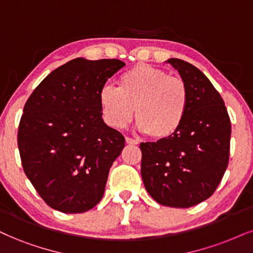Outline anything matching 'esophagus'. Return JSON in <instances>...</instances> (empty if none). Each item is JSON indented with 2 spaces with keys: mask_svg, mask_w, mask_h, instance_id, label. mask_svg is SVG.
<instances>
[{
  "mask_svg": "<svg viewBox=\"0 0 253 253\" xmlns=\"http://www.w3.org/2000/svg\"><path fill=\"white\" fill-rule=\"evenodd\" d=\"M126 142L127 143V144H131V145H137V144H138V141H136V139H133V138H130V137H126Z\"/></svg>",
  "mask_w": 253,
  "mask_h": 253,
  "instance_id": "esophagus-1",
  "label": "esophagus"
}]
</instances>
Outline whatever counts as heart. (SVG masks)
Instances as JSON below:
<instances>
[{
  "label": "heart",
  "instance_id": "b5f03b06",
  "mask_svg": "<svg viewBox=\"0 0 253 253\" xmlns=\"http://www.w3.org/2000/svg\"><path fill=\"white\" fill-rule=\"evenodd\" d=\"M105 121L114 127L126 126L133 117L142 132L157 139L172 136L182 126L189 105L188 86L180 77L148 64H137L120 77L117 86L99 91Z\"/></svg>",
  "mask_w": 253,
  "mask_h": 253
}]
</instances>
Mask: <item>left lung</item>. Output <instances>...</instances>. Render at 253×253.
<instances>
[{"mask_svg":"<svg viewBox=\"0 0 253 253\" xmlns=\"http://www.w3.org/2000/svg\"><path fill=\"white\" fill-rule=\"evenodd\" d=\"M167 63L188 86V110L172 136L141 143V174L156 202L190 208L211 197L223 178L229 163L231 122L222 96L201 70L179 58H169Z\"/></svg>","mask_w":253,"mask_h":253,"instance_id":"1","label":"left lung"}]
</instances>
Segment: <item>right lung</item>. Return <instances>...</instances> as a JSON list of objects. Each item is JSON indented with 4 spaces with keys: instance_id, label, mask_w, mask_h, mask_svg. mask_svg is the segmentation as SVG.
<instances>
[{
    "instance_id": "add662e5",
    "label": "right lung",
    "mask_w": 253,
    "mask_h": 253,
    "mask_svg": "<svg viewBox=\"0 0 253 253\" xmlns=\"http://www.w3.org/2000/svg\"><path fill=\"white\" fill-rule=\"evenodd\" d=\"M124 65L75 58L51 71L24 105L17 136L22 165L55 210L85 212L104 195L126 138L103 121L99 91Z\"/></svg>"
}]
</instances>
